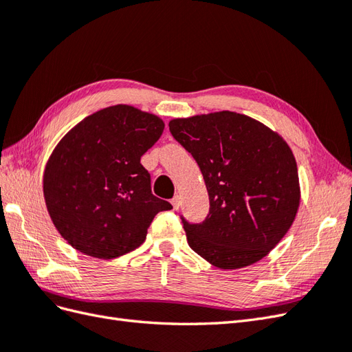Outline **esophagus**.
<instances>
[{"label":"esophagus","instance_id":"esophagus-1","mask_svg":"<svg viewBox=\"0 0 352 352\" xmlns=\"http://www.w3.org/2000/svg\"><path fill=\"white\" fill-rule=\"evenodd\" d=\"M180 202H182V199H180V195H175V197L172 198V206H173L175 210H179Z\"/></svg>","mask_w":352,"mask_h":352}]
</instances>
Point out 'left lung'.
Masks as SVG:
<instances>
[{
  "instance_id": "obj_1",
  "label": "left lung",
  "mask_w": 352,
  "mask_h": 352,
  "mask_svg": "<svg viewBox=\"0 0 352 352\" xmlns=\"http://www.w3.org/2000/svg\"><path fill=\"white\" fill-rule=\"evenodd\" d=\"M204 176L210 212L199 225L184 221L189 247L223 270L264 258L289 230L301 201L294 153L261 122L214 111L168 122Z\"/></svg>"
}]
</instances>
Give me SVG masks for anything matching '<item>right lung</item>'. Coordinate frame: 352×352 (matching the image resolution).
<instances>
[{"label": "right lung", "instance_id": "obj_1", "mask_svg": "<svg viewBox=\"0 0 352 352\" xmlns=\"http://www.w3.org/2000/svg\"><path fill=\"white\" fill-rule=\"evenodd\" d=\"M164 122L117 104L85 117L61 138L45 164L42 189L48 214L82 254L111 260L144 243L157 212L173 208L151 192L141 157Z\"/></svg>", "mask_w": 352, "mask_h": 352}]
</instances>
